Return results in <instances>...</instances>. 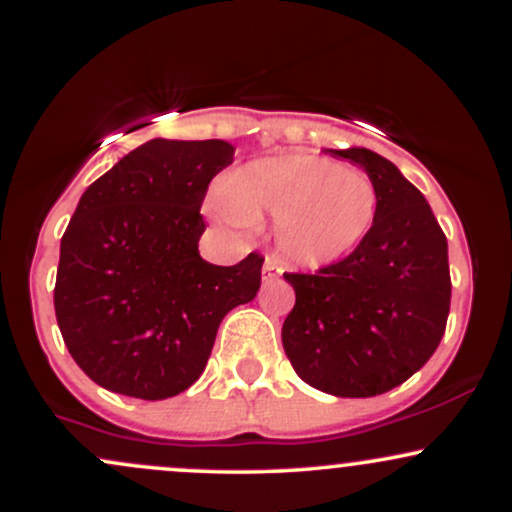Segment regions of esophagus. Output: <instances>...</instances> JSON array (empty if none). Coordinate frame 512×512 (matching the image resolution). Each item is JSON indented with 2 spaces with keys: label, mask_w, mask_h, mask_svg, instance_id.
I'll return each instance as SVG.
<instances>
[{
  "label": "esophagus",
  "mask_w": 512,
  "mask_h": 512,
  "mask_svg": "<svg viewBox=\"0 0 512 512\" xmlns=\"http://www.w3.org/2000/svg\"><path fill=\"white\" fill-rule=\"evenodd\" d=\"M281 274V264L274 260V257H267L262 264V281H272Z\"/></svg>",
  "instance_id": "obj_1"
}]
</instances>
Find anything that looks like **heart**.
Instances as JSON below:
<instances>
[{
    "label": "heart",
    "instance_id": "obj_1",
    "mask_svg": "<svg viewBox=\"0 0 512 512\" xmlns=\"http://www.w3.org/2000/svg\"><path fill=\"white\" fill-rule=\"evenodd\" d=\"M380 211L375 182L356 168L313 154L257 158L221 180L207 214L228 231L274 221L284 260L325 269L351 257L373 233Z\"/></svg>",
    "mask_w": 512,
    "mask_h": 512
}]
</instances>
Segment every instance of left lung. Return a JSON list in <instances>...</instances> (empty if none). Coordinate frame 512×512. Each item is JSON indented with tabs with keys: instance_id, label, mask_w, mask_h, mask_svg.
Listing matches in <instances>:
<instances>
[{
	"instance_id": "obj_1",
	"label": "left lung",
	"mask_w": 512,
	"mask_h": 512,
	"mask_svg": "<svg viewBox=\"0 0 512 512\" xmlns=\"http://www.w3.org/2000/svg\"><path fill=\"white\" fill-rule=\"evenodd\" d=\"M366 170L380 195L373 233L317 274H284L296 305L281 327L293 370L334 397H375L411 378L450 313L448 240L426 197L375 151L327 149Z\"/></svg>"
}]
</instances>
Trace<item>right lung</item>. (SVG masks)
Segmentation results:
<instances>
[{
  "instance_id": "1",
  "label": "right lung",
  "mask_w": 512,
  "mask_h": 512,
  "mask_svg": "<svg viewBox=\"0 0 512 512\" xmlns=\"http://www.w3.org/2000/svg\"><path fill=\"white\" fill-rule=\"evenodd\" d=\"M223 139H151L86 187L60 245L55 315L69 354L117 395L168 399L207 366L228 310L260 291L264 257L202 260L199 214L233 163Z\"/></svg>"
}]
</instances>
